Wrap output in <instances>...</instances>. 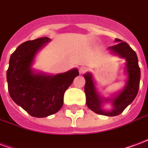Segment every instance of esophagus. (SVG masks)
<instances>
[{
	"instance_id": "esophagus-1",
	"label": "esophagus",
	"mask_w": 148,
	"mask_h": 148,
	"mask_svg": "<svg viewBox=\"0 0 148 148\" xmlns=\"http://www.w3.org/2000/svg\"><path fill=\"white\" fill-rule=\"evenodd\" d=\"M86 68L85 67V66H81V67L79 68V73H80L81 74H84V73L86 72Z\"/></svg>"
}]
</instances>
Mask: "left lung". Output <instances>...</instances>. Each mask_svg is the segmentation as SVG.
I'll list each match as a JSON object with an SVG mask.
<instances>
[{"label": "left lung", "mask_w": 148, "mask_h": 148, "mask_svg": "<svg viewBox=\"0 0 148 148\" xmlns=\"http://www.w3.org/2000/svg\"><path fill=\"white\" fill-rule=\"evenodd\" d=\"M114 42L116 43L108 47L107 50L112 55L125 59L124 72L127 78L123 89L106 97L97 89L92 73L86 72L83 74L86 80L85 93L88 108L97 114L107 116H115L121 114L136 98L140 87V69L136 52L127 42L121 39H115ZM109 103L111 109H106L103 106Z\"/></svg>", "instance_id": "left-lung-1"}]
</instances>
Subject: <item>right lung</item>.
Segmentation results:
<instances>
[{
    "mask_svg": "<svg viewBox=\"0 0 148 148\" xmlns=\"http://www.w3.org/2000/svg\"><path fill=\"white\" fill-rule=\"evenodd\" d=\"M49 42L50 38L42 37L23 42L10 56L7 71L11 98L34 117H46L59 111L66 90L79 75L77 68L57 74L34 69L37 54Z\"/></svg>",
    "mask_w": 148,
    "mask_h": 148,
    "instance_id": "1",
    "label": "right lung"
}]
</instances>
